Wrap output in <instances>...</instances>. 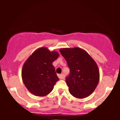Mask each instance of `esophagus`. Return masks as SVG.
Masks as SVG:
<instances>
[{
  "mask_svg": "<svg viewBox=\"0 0 120 120\" xmlns=\"http://www.w3.org/2000/svg\"><path fill=\"white\" fill-rule=\"evenodd\" d=\"M57 76H58L59 79H64V77L63 74H58Z\"/></svg>",
  "mask_w": 120,
  "mask_h": 120,
  "instance_id": "esophagus-1",
  "label": "esophagus"
}]
</instances>
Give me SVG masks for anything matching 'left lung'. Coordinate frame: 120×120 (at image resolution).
Returning a JSON list of instances; mask_svg holds the SVG:
<instances>
[{"label": "left lung", "instance_id": "1", "mask_svg": "<svg viewBox=\"0 0 120 120\" xmlns=\"http://www.w3.org/2000/svg\"><path fill=\"white\" fill-rule=\"evenodd\" d=\"M60 51L70 69L65 80L70 93L81 99L89 96L99 82V71L96 62L80 47L60 49Z\"/></svg>", "mask_w": 120, "mask_h": 120}]
</instances>
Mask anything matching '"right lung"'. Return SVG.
Masks as SVG:
<instances>
[{
	"mask_svg": "<svg viewBox=\"0 0 120 120\" xmlns=\"http://www.w3.org/2000/svg\"><path fill=\"white\" fill-rule=\"evenodd\" d=\"M59 56L56 51H50L43 47L36 50L26 60L22 69V78L30 93L44 97L52 91L59 80L52 63Z\"/></svg>",
	"mask_w": 120,
	"mask_h": 120,
	"instance_id": "obj_1",
	"label": "right lung"
}]
</instances>
